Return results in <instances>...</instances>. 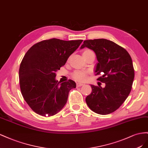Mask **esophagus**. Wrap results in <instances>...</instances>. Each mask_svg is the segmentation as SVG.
Segmentation results:
<instances>
[{"label":"esophagus","mask_w":148,"mask_h":148,"mask_svg":"<svg viewBox=\"0 0 148 148\" xmlns=\"http://www.w3.org/2000/svg\"><path fill=\"white\" fill-rule=\"evenodd\" d=\"M84 85V84L82 83H81V82H77L76 83V86L77 87H81V86H82Z\"/></svg>","instance_id":"esophagus-1"}]
</instances>
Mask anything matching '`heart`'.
Listing matches in <instances>:
<instances>
[{
	"label": "heart",
	"instance_id": "1",
	"mask_svg": "<svg viewBox=\"0 0 148 148\" xmlns=\"http://www.w3.org/2000/svg\"><path fill=\"white\" fill-rule=\"evenodd\" d=\"M90 51L89 49H87L84 51V52L88 51ZM73 79L77 81H85L88 78V73L86 71H76L74 72L72 74Z\"/></svg>",
	"mask_w": 148,
	"mask_h": 148
}]
</instances>
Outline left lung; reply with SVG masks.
<instances>
[{"label": "left lung", "instance_id": "obj_1", "mask_svg": "<svg viewBox=\"0 0 148 148\" xmlns=\"http://www.w3.org/2000/svg\"><path fill=\"white\" fill-rule=\"evenodd\" d=\"M87 47L96 54L99 61L95 75L105 83L104 87L91 85L92 92L86 101L93 112L107 115L119 108L128 97L132 88L134 70L127 51L106 39L88 40L81 49Z\"/></svg>", "mask_w": 148, "mask_h": 148}]
</instances>
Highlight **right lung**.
Masks as SVG:
<instances>
[{
  "instance_id": "obj_1",
  "label": "right lung",
  "mask_w": 148,
  "mask_h": 148,
  "mask_svg": "<svg viewBox=\"0 0 148 148\" xmlns=\"http://www.w3.org/2000/svg\"><path fill=\"white\" fill-rule=\"evenodd\" d=\"M83 40L52 38L33 45L25 54L19 69L21 92L29 107L40 115H54L64 107L75 82L55 79L56 72L65 64Z\"/></svg>"
}]
</instances>
